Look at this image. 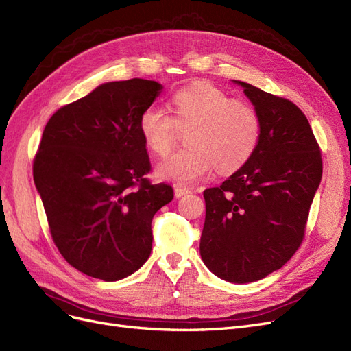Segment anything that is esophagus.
<instances>
[{
  "label": "esophagus",
  "instance_id": "1",
  "mask_svg": "<svg viewBox=\"0 0 351 351\" xmlns=\"http://www.w3.org/2000/svg\"><path fill=\"white\" fill-rule=\"evenodd\" d=\"M191 194V189L189 188H184V186H175V197L176 198H180L184 195H188Z\"/></svg>",
  "mask_w": 351,
  "mask_h": 351
}]
</instances>
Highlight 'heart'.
I'll use <instances>...</instances> for the list:
<instances>
[{"label":"heart","instance_id":"b5f03b06","mask_svg":"<svg viewBox=\"0 0 351 351\" xmlns=\"http://www.w3.org/2000/svg\"><path fill=\"white\" fill-rule=\"evenodd\" d=\"M173 117L160 108H147L138 122L149 149L166 156L173 149L179 130H188V149L173 153L157 166V176L178 185H189L207 176L216 166L230 173L251 159L261 140V118L254 106L230 99L221 88L197 82L172 97Z\"/></svg>","mask_w":351,"mask_h":351}]
</instances>
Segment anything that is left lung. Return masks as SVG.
Here are the masks:
<instances>
[{
  "label": "left lung",
  "mask_w": 351,
  "mask_h": 351,
  "mask_svg": "<svg viewBox=\"0 0 351 351\" xmlns=\"http://www.w3.org/2000/svg\"><path fill=\"white\" fill-rule=\"evenodd\" d=\"M232 82L261 118V140L241 169L204 191L199 254L214 276L246 285L280 269L298 251L322 159L309 121L295 104Z\"/></svg>",
  "instance_id": "left-lung-1"
}]
</instances>
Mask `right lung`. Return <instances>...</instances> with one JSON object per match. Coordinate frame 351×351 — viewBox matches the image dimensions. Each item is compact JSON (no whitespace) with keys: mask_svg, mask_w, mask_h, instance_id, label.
I'll list each match as a JSON object with an SVG mask.
<instances>
[{"mask_svg":"<svg viewBox=\"0 0 351 351\" xmlns=\"http://www.w3.org/2000/svg\"><path fill=\"white\" fill-rule=\"evenodd\" d=\"M157 82H109L58 109L43 130L33 179L61 255L104 281L131 276L152 252V220L173 199L152 185L140 117L160 95Z\"/></svg>","mask_w":351,"mask_h":351,"instance_id":"obj_1","label":"right lung"}]
</instances>
